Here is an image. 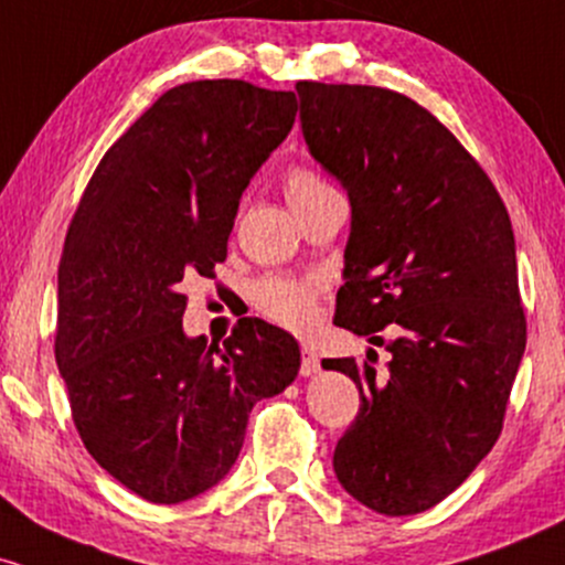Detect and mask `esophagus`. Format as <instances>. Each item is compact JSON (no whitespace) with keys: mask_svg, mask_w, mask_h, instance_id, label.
Here are the masks:
<instances>
[{"mask_svg":"<svg viewBox=\"0 0 565 565\" xmlns=\"http://www.w3.org/2000/svg\"><path fill=\"white\" fill-rule=\"evenodd\" d=\"M302 377H310V374H319L321 372V361L319 353H316L313 345H302V366H300Z\"/></svg>","mask_w":565,"mask_h":565,"instance_id":"1","label":"esophagus"}]
</instances>
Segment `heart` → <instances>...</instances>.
Segmentation results:
<instances>
[{
    "label": "heart",
    "mask_w": 565,
    "mask_h": 565,
    "mask_svg": "<svg viewBox=\"0 0 565 565\" xmlns=\"http://www.w3.org/2000/svg\"><path fill=\"white\" fill-rule=\"evenodd\" d=\"M327 188L329 185L316 178L313 172L291 170L287 174V183H284V193H287L289 206L295 210L300 201L316 196V193L327 191ZM316 297H319V287L313 281H297V278H265L255 289L257 308L268 319L291 329L308 327L313 321Z\"/></svg>",
    "instance_id": "b5f03b06"
}]
</instances>
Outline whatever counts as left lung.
Returning a JSON list of instances; mask_svg holds the SVG:
<instances>
[{"label": "left lung", "mask_w": 565, "mask_h": 565, "mask_svg": "<svg viewBox=\"0 0 565 565\" xmlns=\"http://www.w3.org/2000/svg\"><path fill=\"white\" fill-rule=\"evenodd\" d=\"M308 151L350 199L334 323L392 327L385 369L323 359L361 393L334 472L382 515L436 508L491 451L526 350L515 236L494 183L427 108L366 84L297 82Z\"/></svg>", "instance_id": "1"}]
</instances>
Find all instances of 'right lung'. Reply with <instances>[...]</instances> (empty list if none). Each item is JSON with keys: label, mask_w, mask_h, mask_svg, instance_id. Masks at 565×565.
Listing matches in <instances>:
<instances>
[{"label": "right lung", "mask_w": 565, "mask_h": 565, "mask_svg": "<svg viewBox=\"0 0 565 565\" xmlns=\"http://www.w3.org/2000/svg\"><path fill=\"white\" fill-rule=\"evenodd\" d=\"M295 93L242 79L167 89L100 159L57 268L55 361L95 462L153 504L223 481L252 406L300 345L242 319L223 345L183 332V281L228 255L238 199L295 125Z\"/></svg>", "instance_id": "obj_1"}]
</instances>
